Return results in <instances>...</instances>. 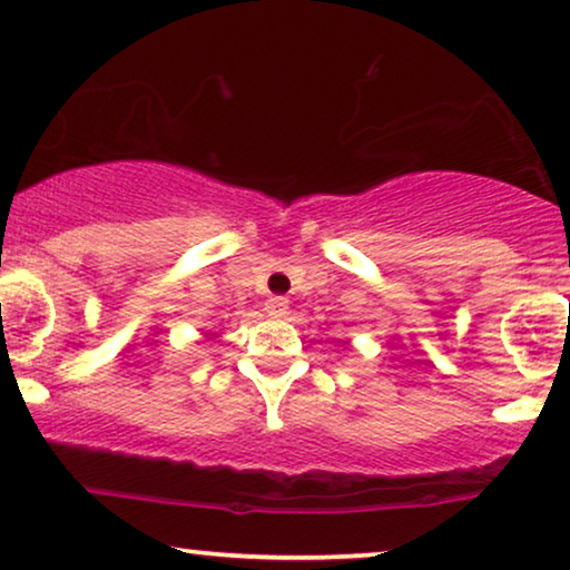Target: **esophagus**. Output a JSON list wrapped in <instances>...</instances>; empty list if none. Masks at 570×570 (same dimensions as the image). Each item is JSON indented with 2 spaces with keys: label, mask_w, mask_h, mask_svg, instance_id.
<instances>
[{
  "label": "esophagus",
  "mask_w": 570,
  "mask_h": 570,
  "mask_svg": "<svg viewBox=\"0 0 570 570\" xmlns=\"http://www.w3.org/2000/svg\"><path fill=\"white\" fill-rule=\"evenodd\" d=\"M287 308H291V303H287V298H283V295H275V298H269L267 303H264V311H267L269 316H285Z\"/></svg>",
  "instance_id": "obj_1"
}]
</instances>
